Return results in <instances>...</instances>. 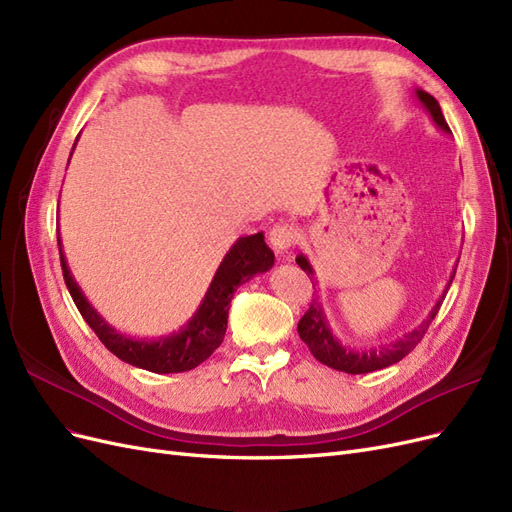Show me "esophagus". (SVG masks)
Masks as SVG:
<instances>
[{"label":"esophagus","instance_id":"obj_1","mask_svg":"<svg viewBox=\"0 0 512 512\" xmlns=\"http://www.w3.org/2000/svg\"><path fill=\"white\" fill-rule=\"evenodd\" d=\"M299 241V232L294 230L292 226H288V224H280V226H275L273 230H271V235H269V243H271V247L275 250V254H280V256H284V254H288L290 252V247Z\"/></svg>","mask_w":512,"mask_h":512}]
</instances>
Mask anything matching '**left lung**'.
Here are the masks:
<instances>
[{
    "label": "left lung",
    "instance_id": "obj_1",
    "mask_svg": "<svg viewBox=\"0 0 512 512\" xmlns=\"http://www.w3.org/2000/svg\"><path fill=\"white\" fill-rule=\"evenodd\" d=\"M414 96H416L418 102H421V106L425 108V113L431 117V121L436 123V128L442 130L444 134H451V130H448L446 121H444V115H442V108H440L438 100L429 96L427 91H423V89H414ZM297 265L307 275H314L312 265H309V260L303 254L297 256ZM453 277H455V271L451 275V280H448V284L442 292V297L436 301V305L431 307L429 316L421 324H418L416 329L408 331L406 335H401L399 339H395V342L386 344V346L369 348V350H356V348L344 346L333 335V329H331V324L327 320V314H324V307L316 299L312 301V305H309L305 316L299 320V327H297L299 337L307 344V348L312 350V354L316 356L320 363H324L331 369H337V371H346V374H354V376L356 374H369V371H378V369H384L389 365H395V363L404 359V356L410 350H414V346L423 339L425 331L429 329L431 320L436 318V314H438L444 294H446L448 286H451Z\"/></svg>",
    "mask_w": 512,
    "mask_h": 512
}]
</instances>
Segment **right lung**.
Segmentation results:
<instances>
[{
  "label": "right lung",
  "instance_id": "right-lung-1",
  "mask_svg": "<svg viewBox=\"0 0 512 512\" xmlns=\"http://www.w3.org/2000/svg\"><path fill=\"white\" fill-rule=\"evenodd\" d=\"M76 141H79V136H76ZM57 243L66 286L85 322L94 329L100 342L115 356H119L121 361L153 371V374H181V371H190L196 365L207 361L213 350L220 348V344L224 342L228 309L237 288L250 282L254 275L267 273L275 262V256L271 247L265 243L262 232H256V235L250 237H239L230 245V250L226 252L218 271L213 275L203 301H200L196 312L183 327L156 339H136L111 327L98 314V309L87 301L81 286L76 284L74 275L70 273L68 260L64 256V250H61V237H57Z\"/></svg>",
  "mask_w": 512,
  "mask_h": 512
}]
</instances>
